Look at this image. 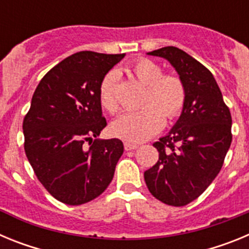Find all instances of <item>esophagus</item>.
Here are the masks:
<instances>
[{
	"label": "esophagus",
	"mask_w": 249,
	"mask_h": 249,
	"mask_svg": "<svg viewBox=\"0 0 249 249\" xmlns=\"http://www.w3.org/2000/svg\"><path fill=\"white\" fill-rule=\"evenodd\" d=\"M138 147V144H136V143H129V142H126V143H124V149H126V151H132V149H136Z\"/></svg>",
	"instance_id": "34e87169"
}]
</instances>
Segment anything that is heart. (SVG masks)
<instances>
[{
	"instance_id": "obj_1",
	"label": "heart",
	"mask_w": 249,
	"mask_h": 249,
	"mask_svg": "<svg viewBox=\"0 0 249 249\" xmlns=\"http://www.w3.org/2000/svg\"><path fill=\"white\" fill-rule=\"evenodd\" d=\"M131 70L141 82L146 85L143 107L123 113L111 124L112 135L128 142H142L160 132L164 118L173 121L182 113L187 92L183 81L172 73L163 74L160 65L147 58L137 59ZM120 74L108 71L98 86L101 106L109 113L118 111L117 83Z\"/></svg>"
}]
</instances>
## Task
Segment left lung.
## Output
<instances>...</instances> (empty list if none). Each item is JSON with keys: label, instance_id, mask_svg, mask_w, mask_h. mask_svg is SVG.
Returning <instances> with one entry per match:
<instances>
[{"label": "left lung", "instance_id": "left-lung-1", "mask_svg": "<svg viewBox=\"0 0 249 249\" xmlns=\"http://www.w3.org/2000/svg\"><path fill=\"white\" fill-rule=\"evenodd\" d=\"M175 67L186 86L181 116L153 146L157 163L144 172L149 192L168 206L191 203L207 190L223 166L232 142V117L208 68L173 46L148 52Z\"/></svg>", "mask_w": 249, "mask_h": 249}]
</instances>
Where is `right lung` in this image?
<instances>
[{
    "mask_svg": "<svg viewBox=\"0 0 249 249\" xmlns=\"http://www.w3.org/2000/svg\"><path fill=\"white\" fill-rule=\"evenodd\" d=\"M123 57L77 52L51 68L32 96L22 126L26 156L38 181L62 203H87L113 178L122 141L93 137L107 126L98 86Z\"/></svg>",
    "mask_w": 249,
    "mask_h": 249,
    "instance_id": "right-lung-1",
    "label": "right lung"
}]
</instances>
